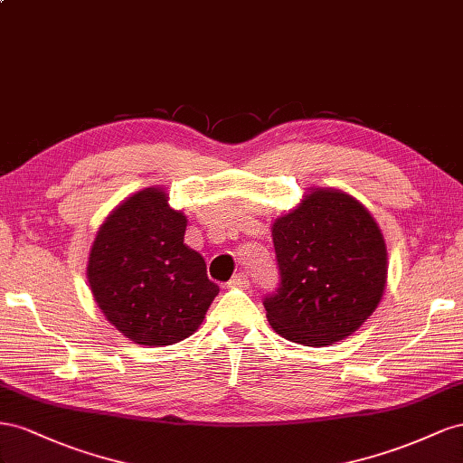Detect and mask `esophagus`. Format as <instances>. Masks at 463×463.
Masks as SVG:
<instances>
[{
  "label": "esophagus",
  "mask_w": 463,
  "mask_h": 463,
  "mask_svg": "<svg viewBox=\"0 0 463 463\" xmlns=\"http://www.w3.org/2000/svg\"><path fill=\"white\" fill-rule=\"evenodd\" d=\"M248 285H250V279H248V275L244 273V271H241V273H236L232 279L229 281V287L231 288H248Z\"/></svg>",
  "instance_id": "obj_1"
}]
</instances>
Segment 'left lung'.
Instances as JSON below:
<instances>
[{
  "label": "left lung",
  "mask_w": 463,
  "mask_h": 463,
  "mask_svg": "<svg viewBox=\"0 0 463 463\" xmlns=\"http://www.w3.org/2000/svg\"><path fill=\"white\" fill-rule=\"evenodd\" d=\"M271 236L281 285L263 307L281 337L310 347L334 345L373 316L388 281V248L356 197L310 188L297 207L273 221Z\"/></svg>",
  "instance_id": "obj_1"
}]
</instances>
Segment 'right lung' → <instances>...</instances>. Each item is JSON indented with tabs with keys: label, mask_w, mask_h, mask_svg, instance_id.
I'll use <instances>...</instances> for the list:
<instances>
[{
	"label": "right lung",
	"mask_w": 463,
	"mask_h": 463,
	"mask_svg": "<svg viewBox=\"0 0 463 463\" xmlns=\"http://www.w3.org/2000/svg\"><path fill=\"white\" fill-rule=\"evenodd\" d=\"M188 219L151 186L118 203L90 246L87 279L100 312L129 341L163 347L202 326L219 287L184 244Z\"/></svg>",
	"instance_id": "add662e5"
}]
</instances>
